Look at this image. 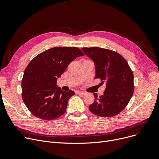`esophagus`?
<instances>
[{
    "label": "esophagus",
    "mask_w": 159,
    "mask_h": 159,
    "mask_svg": "<svg viewBox=\"0 0 159 159\" xmlns=\"http://www.w3.org/2000/svg\"><path fill=\"white\" fill-rule=\"evenodd\" d=\"M75 93L76 95H85L86 93L82 92V91H75Z\"/></svg>",
    "instance_id": "1"
}]
</instances>
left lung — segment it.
I'll return each mask as SVG.
<instances>
[{
	"instance_id": "obj_1",
	"label": "left lung",
	"mask_w": 159,
	"mask_h": 159,
	"mask_svg": "<svg viewBox=\"0 0 159 159\" xmlns=\"http://www.w3.org/2000/svg\"><path fill=\"white\" fill-rule=\"evenodd\" d=\"M82 50L95 64V79H101V84H106L102 95L98 97L93 93L95 101L89 106L90 111L103 117L118 115L126 107L134 91V77L127 61L107 49L91 47Z\"/></svg>"
}]
</instances>
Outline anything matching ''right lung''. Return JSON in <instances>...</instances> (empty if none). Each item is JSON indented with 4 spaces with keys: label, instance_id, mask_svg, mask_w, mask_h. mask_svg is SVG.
<instances>
[{
    "label": "right lung",
    "instance_id": "1",
    "mask_svg": "<svg viewBox=\"0 0 159 159\" xmlns=\"http://www.w3.org/2000/svg\"><path fill=\"white\" fill-rule=\"evenodd\" d=\"M84 53L75 47H55L40 53L31 61L22 80V97L29 111L43 120H54L62 115L71 90L64 91L57 79L70 62Z\"/></svg>",
    "mask_w": 159,
    "mask_h": 159
}]
</instances>
